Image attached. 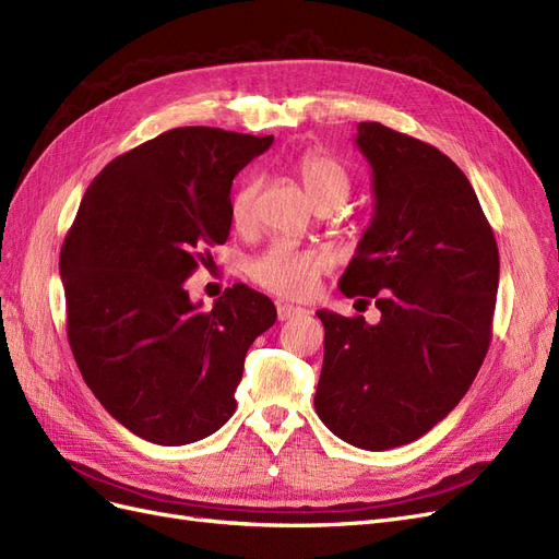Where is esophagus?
Returning <instances> with one entry per match:
<instances>
[{
	"instance_id": "esophagus-1",
	"label": "esophagus",
	"mask_w": 559,
	"mask_h": 559,
	"mask_svg": "<svg viewBox=\"0 0 559 559\" xmlns=\"http://www.w3.org/2000/svg\"><path fill=\"white\" fill-rule=\"evenodd\" d=\"M276 313H278V320L283 322V320H293V318H299V316H304L306 311H304V309H299V306H293V304H278Z\"/></svg>"
}]
</instances>
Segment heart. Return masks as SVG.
Here are the masks:
<instances>
[{"label":"heart","instance_id":"obj_1","mask_svg":"<svg viewBox=\"0 0 559 559\" xmlns=\"http://www.w3.org/2000/svg\"><path fill=\"white\" fill-rule=\"evenodd\" d=\"M299 176L320 211H332L344 204L350 194V174L344 162L328 151H309L299 159ZM260 178L248 176L234 190L229 202L231 223L246 229L255 223ZM248 276L264 290L283 297H306L322 272L330 269V258L320 250H304L276 241L248 262Z\"/></svg>","mask_w":559,"mask_h":559}]
</instances>
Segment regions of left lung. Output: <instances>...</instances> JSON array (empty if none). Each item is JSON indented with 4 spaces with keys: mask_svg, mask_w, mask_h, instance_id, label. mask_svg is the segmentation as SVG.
Returning a JSON list of instances; mask_svg holds the SVG:
<instances>
[{
    "mask_svg": "<svg viewBox=\"0 0 559 559\" xmlns=\"http://www.w3.org/2000/svg\"><path fill=\"white\" fill-rule=\"evenodd\" d=\"M373 218L338 281L381 320L318 311L325 359L316 413L350 445L420 439L472 388L492 338L499 250L469 178L429 143L359 122Z\"/></svg>",
    "mask_w": 559,
    "mask_h": 559,
    "instance_id": "obj_1",
    "label": "left lung"
}]
</instances>
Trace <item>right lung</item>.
<instances>
[{"label":"right lung","instance_id":"add662e5","mask_svg":"<svg viewBox=\"0 0 559 559\" xmlns=\"http://www.w3.org/2000/svg\"><path fill=\"white\" fill-rule=\"evenodd\" d=\"M274 136L176 128L111 159L83 194L62 253L71 353L99 404L132 435L186 445L218 431L243 359L276 322L237 283L211 311L183 287L229 237L231 181Z\"/></svg>","mask_w":559,"mask_h":559}]
</instances>
